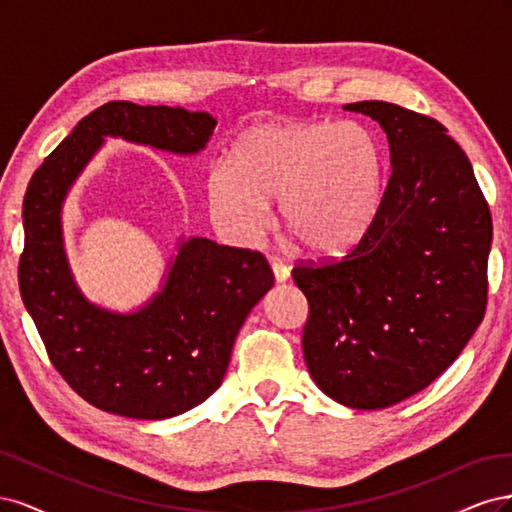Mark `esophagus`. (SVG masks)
Wrapping results in <instances>:
<instances>
[{
    "label": "esophagus",
    "instance_id": "34e87169",
    "mask_svg": "<svg viewBox=\"0 0 512 512\" xmlns=\"http://www.w3.org/2000/svg\"><path fill=\"white\" fill-rule=\"evenodd\" d=\"M271 269H273V275H275L277 282H286V280H288L290 269L284 265L282 260H273V262H271Z\"/></svg>",
    "mask_w": 512,
    "mask_h": 512
}]
</instances>
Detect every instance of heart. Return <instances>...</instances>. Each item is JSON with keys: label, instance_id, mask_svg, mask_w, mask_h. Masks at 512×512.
<instances>
[{"label": "heart", "instance_id": "1", "mask_svg": "<svg viewBox=\"0 0 512 512\" xmlns=\"http://www.w3.org/2000/svg\"><path fill=\"white\" fill-rule=\"evenodd\" d=\"M380 160L369 134L352 123H267L247 132L230 162L205 183L211 218L241 245L256 243L280 198V224L312 254H335L367 226L376 205Z\"/></svg>", "mask_w": 512, "mask_h": 512}]
</instances>
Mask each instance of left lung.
I'll return each mask as SVG.
<instances>
[{"label": "left lung", "mask_w": 512, "mask_h": 512, "mask_svg": "<svg viewBox=\"0 0 512 512\" xmlns=\"http://www.w3.org/2000/svg\"><path fill=\"white\" fill-rule=\"evenodd\" d=\"M346 111L376 119L391 175L374 218L339 258L299 260L303 354L339 404L393 406L451 365L485 316L491 213L463 149L438 119L393 102Z\"/></svg>", "instance_id": "1"}]
</instances>
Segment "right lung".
Segmentation results:
<instances>
[{
  "mask_svg": "<svg viewBox=\"0 0 512 512\" xmlns=\"http://www.w3.org/2000/svg\"><path fill=\"white\" fill-rule=\"evenodd\" d=\"M215 126L207 113L106 102L76 123L29 179L21 297L59 376L104 412L160 421L203 404L222 384L235 337L273 286V271L260 252L194 237L181 245L166 286L141 312H104L83 299L70 277L61 200L108 134L196 153Z\"/></svg>",
  "mask_w": 512,
  "mask_h": 512,
  "instance_id": "1",
  "label": "right lung"
}]
</instances>
